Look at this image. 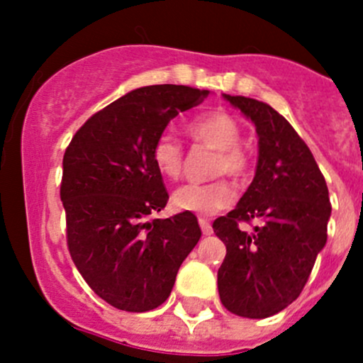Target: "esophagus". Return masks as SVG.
<instances>
[{"instance_id": "esophagus-1", "label": "esophagus", "mask_w": 363, "mask_h": 363, "mask_svg": "<svg viewBox=\"0 0 363 363\" xmlns=\"http://www.w3.org/2000/svg\"><path fill=\"white\" fill-rule=\"evenodd\" d=\"M199 225H200V228H202L203 235H212V226H211V223L207 221V219L200 218L199 219Z\"/></svg>"}]
</instances>
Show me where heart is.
I'll return each instance as SVG.
<instances>
[{
    "instance_id": "obj_1",
    "label": "heart",
    "mask_w": 363,
    "mask_h": 363,
    "mask_svg": "<svg viewBox=\"0 0 363 363\" xmlns=\"http://www.w3.org/2000/svg\"><path fill=\"white\" fill-rule=\"evenodd\" d=\"M193 140L218 149L212 174H228L242 177L250 168V156L239 144L242 131L239 123L226 112H207L199 116L186 126ZM152 163L164 179L175 181L182 172L184 151L181 142L170 133H161L152 144ZM235 199L232 184L225 179L207 184H184L172 195V205L177 211L193 212L199 216H211L232 205Z\"/></svg>"
}]
</instances>
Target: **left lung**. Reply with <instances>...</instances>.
Wrapping results in <instances>:
<instances>
[{
    "label": "left lung",
    "mask_w": 363,
    "mask_h": 363,
    "mask_svg": "<svg viewBox=\"0 0 363 363\" xmlns=\"http://www.w3.org/2000/svg\"><path fill=\"white\" fill-rule=\"evenodd\" d=\"M223 96L255 123L258 163L237 207L212 223L226 246L218 270L219 298L230 313L262 320L303 290L327 244L332 205L313 152L279 112L252 98ZM252 218L262 223L251 234L238 228Z\"/></svg>",
    "instance_id": "obj_1"
}]
</instances>
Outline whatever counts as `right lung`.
Returning a JSON list of instances; mask_svg holds the SVG:
<instances>
[{
    "label": "right lung",
    "mask_w": 363,
    "mask_h": 363,
    "mask_svg": "<svg viewBox=\"0 0 363 363\" xmlns=\"http://www.w3.org/2000/svg\"><path fill=\"white\" fill-rule=\"evenodd\" d=\"M207 96V89L174 84L140 87L91 116L67 147L68 251L91 290L116 309L161 306L202 237L193 212L151 219L168 202L151 151L179 112Z\"/></svg>",
    "instance_id": "right-lung-1"
}]
</instances>
